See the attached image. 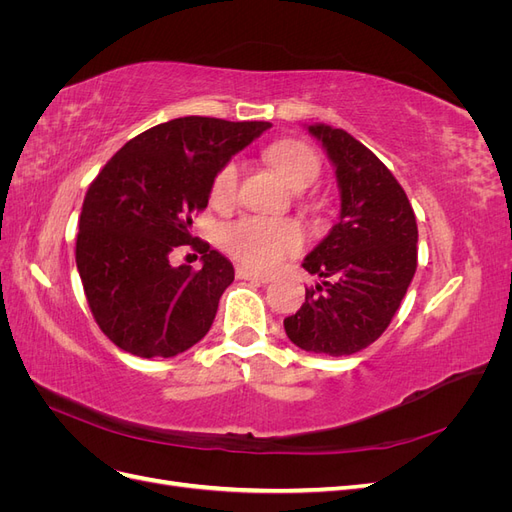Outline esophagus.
I'll return each instance as SVG.
<instances>
[{"instance_id": "esophagus-1", "label": "esophagus", "mask_w": 512, "mask_h": 512, "mask_svg": "<svg viewBox=\"0 0 512 512\" xmlns=\"http://www.w3.org/2000/svg\"><path fill=\"white\" fill-rule=\"evenodd\" d=\"M237 277H239V280H250V282H256V284H269L271 282L269 275L254 273V271L245 269V267H237Z\"/></svg>"}]
</instances>
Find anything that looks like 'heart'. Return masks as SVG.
Returning <instances> with one entry per match:
<instances>
[{"label": "heart", "mask_w": 512, "mask_h": 512, "mask_svg": "<svg viewBox=\"0 0 512 512\" xmlns=\"http://www.w3.org/2000/svg\"><path fill=\"white\" fill-rule=\"evenodd\" d=\"M265 156L297 192L309 188L320 177V156L301 141H277L267 149ZM237 192L239 162H228L211 183V203L226 209L237 200ZM224 245L245 267L273 271L288 254L301 250L303 232L288 220L243 218L226 228Z\"/></svg>", "instance_id": "obj_1"}]
</instances>
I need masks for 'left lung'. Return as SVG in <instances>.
<instances>
[{"label":"left lung","instance_id":"8db88e82","mask_svg":"<svg viewBox=\"0 0 512 512\" xmlns=\"http://www.w3.org/2000/svg\"><path fill=\"white\" fill-rule=\"evenodd\" d=\"M307 132L327 151L339 188V218L303 269L318 275L305 303L284 320L305 352L348 356L389 327L416 271L418 228L393 173L346 130L312 123Z\"/></svg>","mask_w":512,"mask_h":512}]
</instances>
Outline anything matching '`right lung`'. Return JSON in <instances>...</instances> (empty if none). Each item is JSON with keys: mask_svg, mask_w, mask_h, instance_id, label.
Returning <instances> with one entry per match:
<instances>
[{"mask_svg": "<svg viewBox=\"0 0 512 512\" xmlns=\"http://www.w3.org/2000/svg\"><path fill=\"white\" fill-rule=\"evenodd\" d=\"M269 121L179 117L138 134L89 185L76 237V269L98 327L141 359H168L203 339L232 262L192 237L211 183ZM192 244L204 267L173 268L169 252Z\"/></svg>", "mask_w": 512, "mask_h": 512, "instance_id": "obj_1", "label": "right lung"}]
</instances>
